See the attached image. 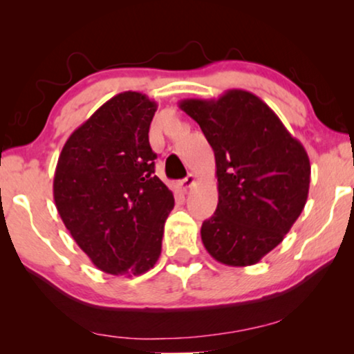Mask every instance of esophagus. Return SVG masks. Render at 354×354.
Masks as SVG:
<instances>
[{
	"label": "esophagus",
	"mask_w": 354,
	"mask_h": 354,
	"mask_svg": "<svg viewBox=\"0 0 354 354\" xmlns=\"http://www.w3.org/2000/svg\"><path fill=\"white\" fill-rule=\"evenodd\" d=\"M195 180H196V177L193 176V174H188V176H187L185 178H182V180L177 183L178 190H180V192H187L188 188H192V185H193V183H195Z\"/></svg>",
	"instance_id": "34e87169"
}]
</instances>
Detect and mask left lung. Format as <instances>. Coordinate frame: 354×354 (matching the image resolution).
<instances>
[{
	"label": "left lung",
	"instance_id": "left-lung-1",
	"mask_svg": "<svg viewBox=\"0 0 354 354\" xmlns=\"http://www.w3.org/2000/svg\"><path fill=\"white\" fill-rule=\"evenodd\" d=\"M216 158L219 203L203 222L212 258L245 268L259 263L304 209L311 180L306 149L258 96L227 90L217 100H182Z\"/></svg>",
	"mask_w": 354,
	"mask_h": 354
}]
</instances>
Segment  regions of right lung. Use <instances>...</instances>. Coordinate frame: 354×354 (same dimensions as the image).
Returning <instances> with one entry per match:
<instances>
[{
  "mask_svg": "<svg viewBox=\"0 0 354 354\" xmlns=\"http://www.w3.org/2000/svg\"><path fill=\"white\" fill-rule=\"evenodd\" d=\"M158 104L124 91L96 109L62 148L53 196L66 229L103 272L145 274L161 254L174 195L154 176L148 132Z\"/></svg>",
  "mask_w": 354,
  "mask_h": 354,
  "instance_id": "add662e5",
  "label": "right lung"
}]
</instances>
